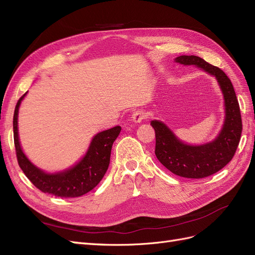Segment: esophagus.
I'll list each match as a JSON object with an SVG mask.
<instances>
[{"label": "esophagus", "instance_id": "obj_1", "mask_svg": "<svg viewBox=\"0 0 255 255\" xmlns=\"http://www.w3.org/2000/svg\"><path fill=\"white\" fill-rule=\"evenodd\" d=\"M146 117H148V113H146L144 110H138L133 113L132 120L134 122L138 123V122H141L142 120H144Z\"/></svg>", "mask_w": 255, "mask_h": 255}]
</instances>
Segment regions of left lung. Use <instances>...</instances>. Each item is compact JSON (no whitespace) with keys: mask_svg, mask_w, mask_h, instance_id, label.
Wrapping results in <instances>:
<instances>
[{"mask_svg":"<svg viewBox=\"0 0 255 255\" xmlns=\"http://www.w3.org/2000/svg\"><path fill=\"white\" fill-rule=\"evenodd\" d=\"M175 61L196 65L216 76L225 96L226 121L216 140L203 145H188L177 139L163 122L154 120L151 126L155 130V155L172 173L187 179H202L218 172L233 158L243 130L241 109L233 85L220 68L195 55H182Z\"/></svg>","mask_w":255,"mask_h":255,"instance_id":"1","label":"left lung"}]
</instances>
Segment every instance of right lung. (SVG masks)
Returning <instances> with one entry per match:
<instances>
[{
    "mask_svg": "<svg viewBox=\"0 0 255 255\" xmlns=\"http://www.w3.org/2000/svg\"><path fill=\"white\" fill-rule=\"evenodd\" d=\"M25 95L19 99L13 114V141L18 164L22 171L44 194L60 198H75L87 194L103 179L109 169L112 146L116 138L120 134L121 127L117 126L97 134L91 141L86 155L73 168L56 174L44 173L26 158L19 142L18 111L22 99Z\"/></svg>",
    "mask_w": 255,
    "mask_h": 255,
    "instance_id": "obj_1",
    "label": "right lung"
}]
</instances>
